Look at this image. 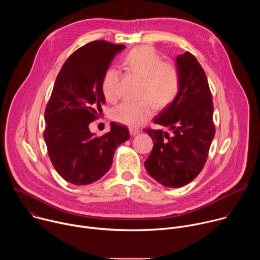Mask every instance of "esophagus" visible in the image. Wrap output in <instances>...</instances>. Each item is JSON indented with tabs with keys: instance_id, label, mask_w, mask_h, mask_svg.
<instances>
[{
	"instance_id": "1",
	"label": "esophagus",
	"mask_w": 260,
	"mask_h": 260,
	"mask_svg": "<svg viewBox=\"0 0 260 260\" xmlns=\"http://www.w3.org/2000/svg\"><path fill=\"white\" fill-rule=\"evenodd\" d=\"M129 134L132 136H136L138 134H140V129L139 128H136V127H129Z\"/></svg>"
}]
</instances>
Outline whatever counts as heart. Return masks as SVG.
Listing matches in <instances>:
<instances>
[{
  "label": "heart",
  "mask_w": 260,
  "mask_h": 260,
  "mask_svg": "<svg viewBox=\"0 0 260 260\" xmlns=\"http://www.w3.org/2000/svg\"><path fill=\"white\" fill-rule=\"evenodd\" d=\"M124 70L141 78L138 101L123 102L115 107L111 117L116 122L131 127L141 125L155 111L170 106L177 98L181 78L177 66L164 61L160 54L150 46L132 49L122 59ZM119 72L114 68L105 71L102 78V92L105 99L114 103L119 99Z\"/></svg>",
  "instance_id": "heart-1"
}]
</instances>
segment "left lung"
Returning <instances> with one entry per match:
<instances>
[{
    "label": "left lung",
    "instance_id": "left-lung-1",
    "mask_svg": "<svg viewBox=\"0 0 260 260\" xmlns=\"http://www.w3.org/2000/svg\"><path fill=\"white\" fill-rule=\"evenodd\" d=\"M181 85L176 100L164 108L153 122L172 131L145 128L153 142L145 168L166 187L178 188L202 172L215 136L213 101L206 73L194 55H178Z\"/></svg>",
    "mask_w": 260,
    "mask_h": 260
}]
</instances>
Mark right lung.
<instances>
[{"instance_id":"obj_1","label":"right lung","mask_w":260,"mask_h":260,"mask_svg":"<svg viewBox=\"0 0 260 260\" xmlns=\"http://www.w3.org/2000/svg\"><path fill=\"white\" fill-rule=\"evenodd\" d=\"M121 44L92 41L73 52L56 77L45 109L44 140L56 172L68 182L86 185L101 179L112 166L117 146L129 139L127 127L111 122L102 137L89 124L102 113V78Z\"/></svg>"}]
</instances>
